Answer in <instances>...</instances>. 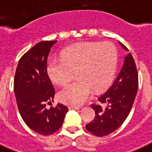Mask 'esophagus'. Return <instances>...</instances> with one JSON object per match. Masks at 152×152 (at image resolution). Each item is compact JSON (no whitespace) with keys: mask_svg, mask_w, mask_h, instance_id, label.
Returning <instances> with one entry per match:
<instances>
[{"mask_svg":"<svg viewBox=\"0 0 152 152\" xmlns=\"http://www.w3.org/2000/svg\"><path fill=\"white\" fill-rule=\"evenodd\" d=\"M69 110H79L80 109V106H69Z\"/></svg>","mask_w":152,"mask_h":152,"instance_id":"1","label":"esophagus"}]
</instances>
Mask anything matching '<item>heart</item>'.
Wrapping results in <instances>:
<instances>
[{"label":"heart","instance_id":"obj_1","mask_svg":"<svg viewBox=\"0 0 152 152\" xmlns=\"http://www.w3.org/2000/svg\"><path fill=\"white\" fill-rule=\"evenodd\" d=\"M117 64V50L112 42H85L69 46L62 52V59L53 58L47 64L51 81L66 85L59 93L64 103L80 106L91 96L111 84Z\"/></svg>","mask_w":152,"mask_h":152}]
</instances>
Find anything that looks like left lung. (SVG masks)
Wrapping results in <instances>:
<instances>
[{
  "mask_svg": "<svg viewBox=\"0 0 152 152\" xmlns=\"http://www.w3.org/2000/svg\"><path fill=\"white\" fill-rule=\"evenodd\" d=\"M125 50L126 46L120 42ZM138 89V74L132 55L125 57L124 64L112 86L99 97L100 103H106V107L91 104L96 116L86 125L88 131L98 137L110 134L125 121L132 108Z\"/></svg>",
  "mask_w": 152,
  "mask_h": 152,
  "instance_id": "8db88e82",
  "label": "left lung"
}]
</instances>
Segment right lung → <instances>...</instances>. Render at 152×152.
<instances>
[{
  "mask_svg": "<svg viewBox=\"0 0 152 152\" xmlns=\"http://www.w3.org/2000/svg\"><path fill=\"white\" fill-rule=\"evenodd\" d=\"M54 41H42L26 52L19 60L14 78V91L18 109L26 125L35 132L50 135L61 128L68 108L53 102L55 89L47 74V57Z\"/></svg>",
  "mask_w": 152,
  "mask_h": 152,
  "instance_id": "1",
  "label": "right lung"
}]
</instances>
